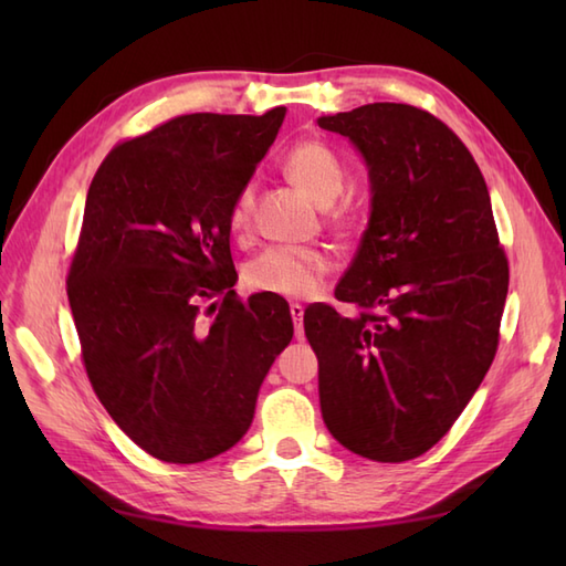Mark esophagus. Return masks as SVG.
<instances>
[{"instance_id": "34e87169", "label": "esophagus", "mask_w": 566, "mask_h": 566, "mask_svg": "<svg viewBox=\"0 0 566 566\" xmlns=\"http://www.w3.org/2000/svg\"><path fill=\"white\" fill-rule=\"evenodd\" d=\"M290 314H292V318H294L296 335H298V338H302V333H304V306H302V304H292V306H290Z\"/></svg>"}]
</instances>
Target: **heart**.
Masks as SVG:
<instances>
[{
    "label": "heart",
    "mask_w": 566,
    "mask_h": 566,
    "mask_svg": "<svg viewBox=\"0 0 566 566\" xmlns=\"http://www.w3.org/2000/svg\"><path fill=\"white\" fill-rule=\"evenodd\" d=\"M284 175L292 182L314 199L318 207H331V203L343 195L345 189V167L338 155H335L326 143L321 140H302L286 153L282 163ZM252 213V185L240 189L233 201L231 223L233 231H245ZM335 226L345 228L350 223V213L345 207L328 211ZM333 270V258L323 248H292V245H274L252 258L245 268V284L250 290L262 294H276L302 298L318 292L323 276Z\"/></svg>",
    "instance_id": "heart-1"
}]
</instances>
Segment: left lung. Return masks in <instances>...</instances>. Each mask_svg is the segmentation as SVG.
Here are the masks:
<instances>
[{"label":"left lung","mask_w":566,"mask_h":566,"mask_svg":"<svg viewBox=\"0 0 566 566\" xmlns=\"http://www.w3.org/2000/svg\"><path fill=\"white\" fill-rule=\"evenodd\" d=\"M369 167L371 213L335 290L359 314L304 311L323 423L343 448L406 462L448 430L494 363L509 294L489 189L440 118L377 102L321 116Z\"/></svg>","instance_id":"8db88e82"}]
</instances>
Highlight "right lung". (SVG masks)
I'll return each instance as SVG.
<instances>
[{
    "label": "right lung",
    "mask_w": 566,
    "mask_h": 566,
    "mask_svg": "<svg viewBox=\"0 0 566 566\" xmlns=\"http://www.w3.org/2000/svg\"><path fill=\"white\" fill-rule=\"evenodd\" d=\"M286 109L185 114L112 148L67 272L82 363L140 450L197 464L231 450L290 345V304L233 290L231 216Z\"/></svg>",
    "instance_id": "add662e5"
}]
</instances>
